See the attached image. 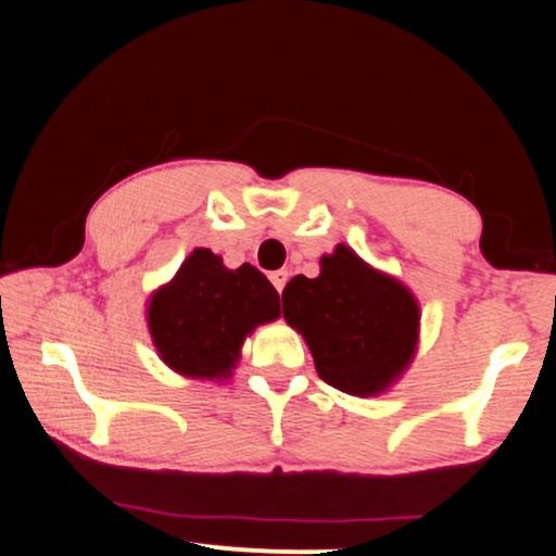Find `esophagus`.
<instances>
[{"label": "esophagus", "mask_w": 556, "mask_h": 556, "mask_svg": "<svg viewBox=\"0 0 556 556\" xmlns=\"http://www.w3.org/2000/svg\"><path fill=\"white\" fill-rule=\"evenodd\" d=\"M269 279H271V285H275V289L281 294V289H285L287 279H289V271L287 269H277V271H271Z\"/></svg>", "instance_id": "34e87169"}]
</instances>
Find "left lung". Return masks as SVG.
Wrapping results in <instances>:
<instances>
[{"label":"left lung","instance_id":"1","mask_svg":"<svg viewBox=\"0 0 556 556\" xmlns=\"http://www.w3.org/2000/svg\"><path fill=\"white\" fill-rule=\"evenodd\" d=\"M318 265V277L296 275L281 291L287 324L304 336L324 382L355 397L382 394L417 353V299L345 244Z\"/></svg>","mask_w":556,"mask_h":556}]
</instances>
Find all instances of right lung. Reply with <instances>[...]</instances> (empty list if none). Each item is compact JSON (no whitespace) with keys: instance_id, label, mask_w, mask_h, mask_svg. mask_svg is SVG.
<instances>
[{"instance_id":"obj_1","label":"right lung","mask_w":556,"mask_h":556,"mask_svg":"<svg viewBox=\"0 0 556 556\" xmlns=\"http://www.w3.org/2000/svg\"><path fill=\"white\" fill-rule=\"evenodd\" d=\"M277 318L279 294L269 279L248 262L228 269L208 248H195L147 301L159 357L193 380L232 378L244 338Z\"/></svg>"}]
</instances>
